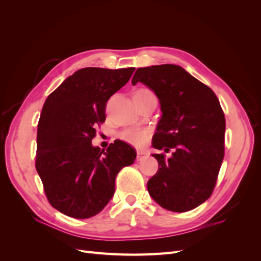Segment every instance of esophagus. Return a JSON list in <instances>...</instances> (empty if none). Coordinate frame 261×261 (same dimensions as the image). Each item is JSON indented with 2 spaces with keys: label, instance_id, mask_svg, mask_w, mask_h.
Returning a JSON list of instances; mask_svg holds the SVG:
<instances>
[{
  "label": "esophagus",
  "instance_id": "34e87169",
  "mask_svg": "<svg viewBox=\"0 0 261 261\" xmlns=\"http://www.w3.org/2000/svg\"><path fill=\"white\" fill-rule=\"evenodd\" d=\"M147 155H148V152L145 151V150H137V160H141L143 158Z\"/></svg>",
  "mask_w": 261,
  "mask_h": 261
}]
</instances>
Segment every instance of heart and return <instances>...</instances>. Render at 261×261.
Wrapping results in <instances>:
<instances>
[{
  "instance_id": "b5f03b06",
  "label": "heart",
  "mask_w": 261,
  "mask_h": 261,
  "mask_svg": "<svg viewBox=\"0 0 261 261\" xmlns=\"http://www.w3.org/2000/svg\"><path fill=\"white\" fill-rule=\"evenodd\" d=\"M139 92H151L148 89L138 90ZM149 137V132L143 128H127L121 132L120 138L134 146H143Z\"/></svg>"
}]
</instances>
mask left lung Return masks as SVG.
<instances>
[{
	"label": "left lung",
	"mask_w": 261,
	"mask_h": 261,
	"mask_svg": "<svg viewBox=\"0 0 261 261\" xmlns=\"http://www.w3.org/2000/svg\"><path fill=\"white\" fill-rule=\"evenodd\" d=\"M143 83L160 100L162 117L152 146L159 169L148 180L150 196L164 209L185 212L212 195L224 158L225 117L216 93L178 65L136 70L132 84Z\"/></svg>",
	"instance_id": "1"
}]
</instances>
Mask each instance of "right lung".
<instances>
[{
    "label": "right lung",
    "mask_w": 261,
    "mask_h": 261,
    "mask_svg": "<svg viewBox=\"0 0 261 261\" xmlns=\"http://www.w3.org/2000/svg\"><path fill=\"white\" fill-rule=\"evenodd\" d=\"M135 68L86 67L77 70L46 98L38 123L36 170L51 206L75 219L103 209L115 191V178L134 163L136 151L122 140L107 150L91 145L106 121L111 96Z\"/></svg>",
    "instance_id": "right-lung-1"
}]
</instances>
